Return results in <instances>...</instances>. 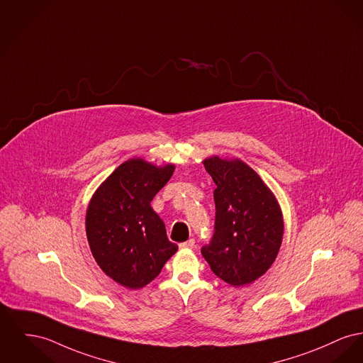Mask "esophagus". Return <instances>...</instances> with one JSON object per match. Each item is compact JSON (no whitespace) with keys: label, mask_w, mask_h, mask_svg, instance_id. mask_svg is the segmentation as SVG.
<instances>
[{"label":"esophagus","mask_w":363,"mask_h":363,"mask_svg":"<svg viewBox=\"0 0 363 363\" xmlns=\"http://www.w3.org/2000/svg\"><path fill=\"white\" fill-rule=\"evenodd\" d=\"M179 248H181V250H192V248H194V240L189 238L188 241L181 242V244H179Z\"/></svg>","instance_id":"obj_1"}]
</instances>
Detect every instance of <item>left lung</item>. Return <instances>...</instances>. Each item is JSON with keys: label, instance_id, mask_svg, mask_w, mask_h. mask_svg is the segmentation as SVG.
I'll list each match as a JSON object with an SVG mask.
<instances>
[{"label": "left lung", "instance_id": "left-lung-1", "mask_svg": "<svg viewBox=\"0 0 363 363\" xmlns=\"http://www.w3.org/2000/svg\"><path fill=\"white\" fill-rule=\"evenodd\" d=\"M211 175L215 225L201 248L213 274L241 286L263 276L277 257L284 222L277 200L260 177L241 160L206 159Z\"/></svg>", "mask_w": 363, "mask_h": 363}]
</instances>
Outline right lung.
I'll return each instance as SVG.
<instances>
[{
    "label": "right lung",
    "instance_id": "add662e5",
    "mask_svg": "<svg viewBox=\"0 0 363 363\" xmlns=\"http://www.w3.org/2000/svg\"><path fill=\"white\" fill-rule=\"evenodd\" d=\"M174 169L131 159L113 171L90 200L86 235L91 254L108 277L130 289L157 277L178 250L150 207Z\"/></svg>",
    "mask_w": 363,
    "mask_h": 363
}]
</instances>
